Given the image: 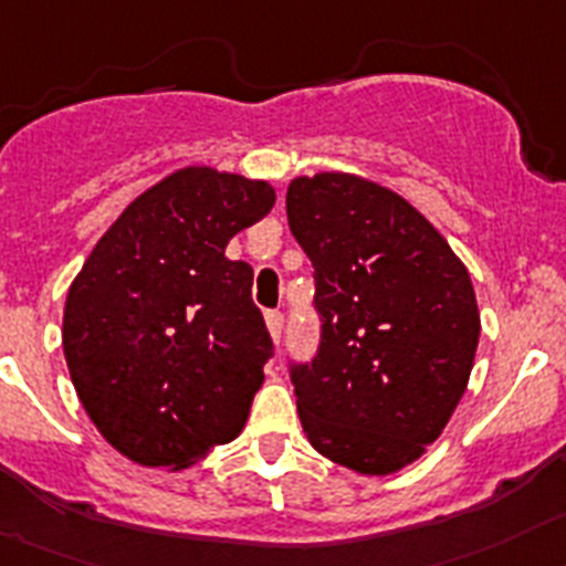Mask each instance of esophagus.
I'll list each match as a JSON object with an SVG mask.
<instances>
[{
    "label": "esophagus",
    "mask_w": 566,
    "mask_h": 566,
    "mask_svg": "<svg viewBox=\"0 0 566 566\" xmlns=\"http://www.w3.org/2000/svg\"><path fill=\"white\" fill-rule=\"evenodd\" d=\"M266 328L272 342L277 345L280 336H283V314H280V311H266Z\"/></svg>",
    "instance_id": "esophagus-1"
}]
</instances>
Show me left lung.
<instances>
[{"label":"left lung","instance_id":"1","mask_svg":"<svg viewBox=\"0 0 566 566\" xmlns=\"http://www.w3.org/2000/svg\"><path fill=\"white\" fill-rule=\"evenodd\" d=\"M286 212L323 314L317 359L292 373L305 438L356 474H396L469 387L480 342L469 269L423 212L365 176H297Z\"/></svg>","mask_w":566,"mask_h":566}]
</instances>
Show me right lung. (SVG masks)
I'll return each mask as SVG.
<instances>
[{"instance_id": "add662e5", "label": "right lung", "mask_w": 566, "mask_h": 566, "mask_svg": "<svg viewBox=\"0 0 566 566\" xmlns=\"http://www.w3.org/2000/svg\"><path fill=\"white\" fill-rule=\"evenodd\" d=\"M272 207L269 181L188 165L139 193L72 280V385L132 463L190 469L241 434L272 339L252 266L224 249Z\"/></svg>"}]
</instances>
